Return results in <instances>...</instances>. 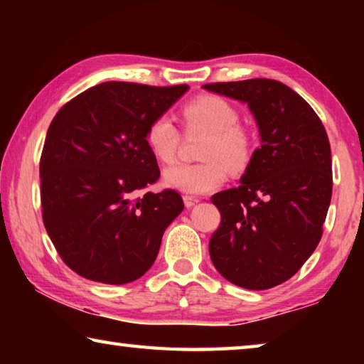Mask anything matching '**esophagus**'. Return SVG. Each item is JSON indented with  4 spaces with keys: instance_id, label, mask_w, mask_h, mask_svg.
<instances>
[{
    "instance_id": "esophagus-1",
    "label": "esophagus",
    "mask_w": 364,
    "mask_h": 364,
    "mask_svg": "<svg viewBox=\"0 0 364 364\" xmlns=\"http://www.w3.org/2000/svg\"><path fill=\"white\" fill-rule=\"evenodd\" d=\"M183 200H184V205H186L188 208H191V207H194L196 204H199V197H194V196H183Z\"/></svg>"
}]
</instances>
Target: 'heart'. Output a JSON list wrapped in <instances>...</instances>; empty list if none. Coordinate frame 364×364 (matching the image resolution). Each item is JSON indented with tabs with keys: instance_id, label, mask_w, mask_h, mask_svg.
<instances>
[{
	"instance_id": "1",
	"label": "heart",
	"mask_w": 364,
	"mask_h": 364,
	"mask_svg": "<svg viewBox=\"0 0 364 364\" xmlns=\"http://www.w3.org/2000/svg\"><path fill=\"white\" fill-rule=\"evenodd\" d=\"M188 134L207 133L200 151V164H180L165 171V184L186 194H205L225 183L228 170L241 173L249 167L255 151V138L239 123V110L217 95H202L181 109ZM183 134L167 114L154 117L146 130L147 149L162 164H173Z\"/></svg>"
}]
</instances>
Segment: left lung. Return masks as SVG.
<instances>
[{
    "instance_id": "1",
    "label": "left lung",
    "mask_w": 364,
    "mask_h": 364,
    "mask_svg": "<svg viewBox=\"0 0 364 364\" xmlns=\"http://www.w3.org/2000/svg\"><path fill=\"white\" fill-rule=\"evenodd\" d=\"M204 88L247 102L262 138L241 184L212 196L221 221L208 252L225 279L264 291L291 279L321 241L332 196L328 133L310 104L276 80Z\"/></svg>"
}]
</instances>
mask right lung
Returning <instances> with one entry per match:
<instances>
[{
	"instance_id": "right-lung-1",
	"label": "right lung",
	"mask_w": 364,
	"mask_h": 364,
	"mask_svg": "<svg viewBox=\"0 0 364 364\" xmlns=\"http://www.w3.org/2000/svg\"><path fill=\"white\" fill-rule=\"evenodd\" d=\"M188 85L106 82L65 102L48 128L40 159L41 215L58 254L83 278L127 284L159 254L164 231L184 208L146 144L154 117Z\"/></svg>"
}]
</instances>
